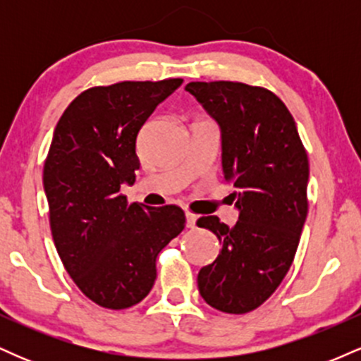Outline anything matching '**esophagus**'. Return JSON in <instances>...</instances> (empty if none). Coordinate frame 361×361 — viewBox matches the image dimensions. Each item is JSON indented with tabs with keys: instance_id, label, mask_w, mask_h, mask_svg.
I'll use <instances>...</instances> for the list:
<instances>
[{
	"instance_id": "34e87169",
	"label": "esophagus",
	"mask_w": 361,
	"mask_h": 361,
	"mask_svg": "<svg viewBox=\"0 0 361 361\" xmlns=\"http://www.w3.org/2000/svg\"><path fill=\"white\" fill-rule=\"evenodd\" d=\"M186 227H190V229H193L195 224H197V215L192 214V212H186Z\"/></svg>"
}]
</instances>
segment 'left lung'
<instances>
[{"label": "left lung", "mask_w": 361, "mask_h": 361, "mask_svg": "<svg viewBox=\"0 0 361 361\" xmlns=\"http://www.w3.org/2000/svg\"><path fill=\"white\" fill-rule=\"evenodd\" d=\"M186 91L222 128L224 178L234 185L239 221L207 215L221 252L198 271V292L214 309L246 314L279 288L292 267L307 217L309 157L285 103L263 86L193 81Z\"/></svg>", "instance_id": "1"}]
</instances>
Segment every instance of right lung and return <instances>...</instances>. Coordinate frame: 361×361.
<instances>
[{
    "label": "right lung",
    "instance_id": "right-lung-1",
    "mask_svg": "<svg viewBox=\"0 0 361 361\" xmlns=\"http://www.w3.org/2000/svg\"><path fill=\"white\" fill-rule=\"evenodd\" d=\"M183 82L118 81L78 94L57 122L44 163V190L56 250L78 288L111 310L151 292L156 258L185 229L178 205L128 204L135 140L144 122Z\"/></svg>",
    "mask_w": 361,
    "mask_h": 361
}]
</instances>
